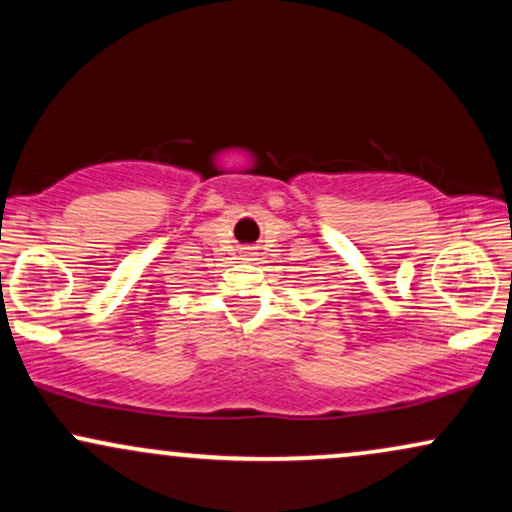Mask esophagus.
<instances>
[{
	"label": "esophagus",
	"instance_id": "obj_1",
	"mask_svg": "<svg viewBox=\"0 0 512 512\" xmlns=\"http://www.w3.org/2000/svg\"><path fill=\"white\" fill-rule=\"evenodd\" d=\"M248 255H252V252H248Z\"/></svg>",
	"mask_w": 512,
	"mask_h": 512
}]
</instances>
